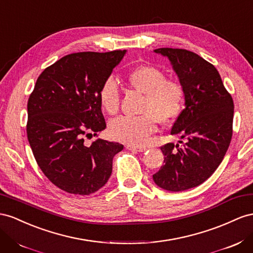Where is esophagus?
Segmentation results:
<instances>
[{
	"label": "esophagus",
	"instance_id": "1",
	"mask_svg": "<svg viewBox=\"0 0 253 253\" xmlns=\"http://www.w3.org/2000/svg\"><path fill=\"white\" fill-rule=\"evenodd\" d=\"M126 148L127 150H132V151H136V152H143L146 150L145 147H138V146H132V145H126Z\"/></svg>",
	"mask_w": 253,
	"mask_h": 253
}]
</instances>
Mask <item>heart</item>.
Returning <instances> with one entry per match:
<instances>
[{
  "label": "heart",
  "mask_w": 253,
  "mask_h": 253,
  "mask_svg": "<svg viewBox=\"0 0 253 253\" xmlns=\"http://www.w3.org/2000/svg\"><path fill=\"white\" fill-rule=\"evenodd\" d=\"M127 83L145 93L139 116H120L111 121L112 138L132 146L145 145L156 129V120L167 125L179 117L184 105V88L177 80L167 79L160 68L151 65L136 67L127 76ZM102 110L108 115L119 111L120 92L113 78L106 79L99 90Z\"/></svg>",
  "instance_id": "b5f03b06"
}]
</instances>
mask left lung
<instances>
[{
  "instance_id": "obj_1",
  "label": "left lung",
  "mask_w": 253,
  "mask_h": 253,
  "mask_svg": "<svg viewBox=\"0 0 253 253\" xmlns=\"http://www.w3.org/2000/svg\"><path fill=\"white\" fill-rule=\"evenodd\" d=\"M167 56L185 93V108L170 134L179 135L182 146L161 147L164 166L153 174L156 185L182 192L200 185L220 165L233 134L234 103L216 68L198 54L184 49L154 50Z\"/></svg>"
}]
</instances>
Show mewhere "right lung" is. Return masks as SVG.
<instances>
[{
    "label": "right lung",
    "instance_id": "1",
    "mask_svg": "<svg viewBox=\"0 0 253 253\" xmlns=\"http://www.w3.org/2000/svg\"><path fill=\"white\" fill-rule=\"evenodd\" d=\"M126 50L79 52L42 71L27 102L26 133L39 168L54 185L73 195H90L105 185L119 142L84 138L106 127L99 90Z\"/></svg>",
    "mask_w": 253,
    "mask_h": 253
}]
</instances>
